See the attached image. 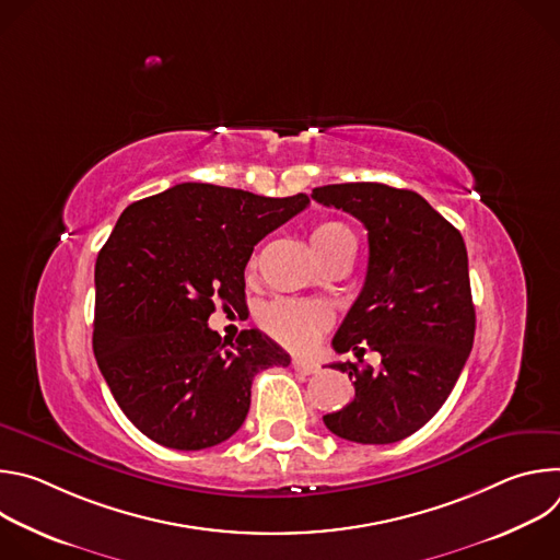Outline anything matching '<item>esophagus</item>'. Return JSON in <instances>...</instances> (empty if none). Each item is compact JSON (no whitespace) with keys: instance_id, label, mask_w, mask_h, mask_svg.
Masks as SVG:
<instances>
[{"instance_id":"obj_1","label":"esophagus","mask_w":560,"mask_h":560,"mask_svg":"<svg viewBox=\"0 0 560 560\" xmlns=\"http://www.w3.org/2000/svg\"><path fill=\"white\" fill-rule=\"evenodd\" d=\"M292 368H294V372H301V374H316L318 372V363L312 361V359H292Z\"/></svg>"}]
</instances>
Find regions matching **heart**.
<instances>
[{"instance_id":"obj_1","label":"heart","mask_w":560,"mask_h":560,"mask_svg":"<svg viewBox=\"0 0 560 560\" xmlns=\"http://www.w3.org/2000/svg\"><path fill=\"white\" fill-rule=\"evenodd\" d=\"M310 244L316 259H322L346 244H354V236L343 223L326 221L314 225L310 232ZM259 324L279 343L292 350H305L330 328L332 314L316 301L275 299L261 310Z\"/></svg>"}]
</instances>
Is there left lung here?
<instances>
[{
	"label": "left lung",
	"instance_id": "left-lung-1",
	"mask_svg": "<svg viewBox=\"0 0 560 560\" xmlns=\"http://www.w3.org/2000/svg\"><path fill=\"white\" fill-rule=\"evenodd\" d=\"M312 199L357 217L370 244L363 290L332 348L361 354L368 346L381 354L378 368L332 363L354 378V398L324 423L346 441L396 443L439 412L471 352L476 314L465 242L412 190L335 184L314 188Z\"/></svg>",
	"mask_w": 560,
	"mask_h": 560
}]
</instances>
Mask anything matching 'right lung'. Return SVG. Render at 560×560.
Returning <instances> with one entry per match:
<instances>
[{
  "label": "right lung",
  "mask_w": 560,
  "mask_h": 560,
  "mask_svg": "<svg viewBox=\"0 0 560 560\" xmlns=\"http://www.w3.org/2000/svg\"><path fill=\"white\" fill-rule=\"evenodd\" d=\"M307 203L179 184L121 212L95 264L93 350L117 406L154 443H223L246 421L255 374L290 363L259 330L221 341L208 316L219 299L244 307L255 246Z\"/></svg>",
  "instance_id": "right-lung-1"
}]
</instances>
